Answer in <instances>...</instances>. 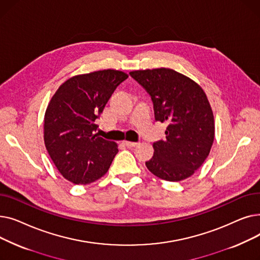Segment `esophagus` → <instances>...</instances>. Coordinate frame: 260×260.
Segmentation results:
<instances>
[{
	"label": "esophagus",
	"mask_w": 260,
	"mask_h": 260,
	"mask_svg": "<svg viewBox=\"0 0 260 260\" xmlns=\"http://www.w3.org/2000/svg\"><path fill=\"white\" fill-rule=\"evenodd\" d=\"M123 143H124L127 147H135V146L138 145L137 142H131V141H124Z\"/></svg>",
	"instance_id": "34e87169"
}]
</instances>
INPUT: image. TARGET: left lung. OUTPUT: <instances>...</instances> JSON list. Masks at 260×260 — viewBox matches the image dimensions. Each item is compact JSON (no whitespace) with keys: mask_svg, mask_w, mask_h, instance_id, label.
Here are the masks:
<instances>
[{"mask_svg":"<svg viewBox=\"0 0 260 260\" xmlns=\"http://www.w3.org/2000/svg\"><path fill=\"white\" fill-rule=\"evenodd\" d=\"M129 75L152 97L156 120L169 123L167 140L153 144L155 153L146 168L167 181L188 178L208 158L214 142V115L206 92L194 80L171 68Z\"/></svg>","mask_w":260,"mask_h":260,"instance_id":"8db88e82","label":"left lung"}]
</instances>
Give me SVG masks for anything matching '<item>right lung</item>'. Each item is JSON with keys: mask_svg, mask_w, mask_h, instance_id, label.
<instances>
[{"mask_svg": "<svg viewBox=\"0 0 260 260\" xmlns=\"http://www.w3.org/2000/svg\"><path fill=\"white\" fill-rule=\"evenodd\" d=\"M127 78V74L116 70L74 76L51 97L44 116V142L66 180L89 184L111 167L118 144L99 137L95 120Z\"/></svg>", "mask_w": 260, "mask_h": 260, "instance_id": "obj_1", "label": "right lung"}]
</instances>
